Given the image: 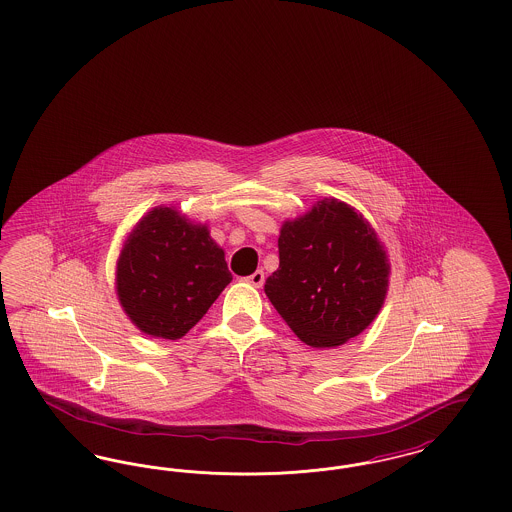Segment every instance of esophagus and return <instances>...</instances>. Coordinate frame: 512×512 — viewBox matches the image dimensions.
<instances>
[{"mask_svg":"<svg viewBox=\"0 0 512 512\" xmlns=\"http://www.w3.org/2000/svg\"><path fill=\"white\" fill-rule=\"evenodd\" d=\"M244 282H247L249 286L261 287L265 284V272H263V270H257V272H253L251 276L244 278Z\"/></svg>","mask_w":512,"mask_h":512,"instance_id":"obj_1","label":"esophagus"}]
</instances>
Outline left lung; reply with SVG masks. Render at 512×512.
<instances>
[{
	"label": "left lung",
	"mask_w": 512,
	"mask_h": 512,
	"mask_svg": "<svg viewBox=\"0 0 512 512\" xmlns=\"http://www.w3.org/2000/svg\"><path fill=\"white\" fill-rule=\"evenodd\" d=\"M278 251L266 297L308 347H339L375 320L389 287V259L354 207L324 198L284 223Z\"/></svg>",
	"instance_id": "1"
}]
</instances>
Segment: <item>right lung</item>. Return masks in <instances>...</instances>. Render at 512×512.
Segmentation results:
<instances>
[{
	"label": "right lung",
	"mask_w": 512,
	"mask_h": 512,
	"mask_svg": "<svg viewBox=\"0 0 512 512\" xmlns=\"http://www.w3.org/2000/svg\"><path fill=\"white\" fill-rule=\"evenodd\" d=\"M232 280L225 251L205 225L171 207H154L133 228L118 259L116 291L146 335L181 339Z\"/></svg>",
	"instance_id": "1"
}]
</instances>
